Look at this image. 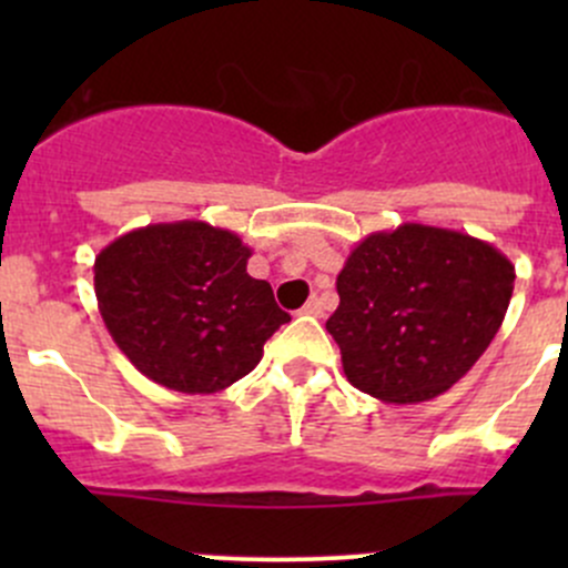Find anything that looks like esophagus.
I'll list each match as a JSON object with an SVG mask.
<instances>
[{
	"label": "esophagus",
	"mask_w": 568,
	"mask_h": 568,
	"mask_svg": "<svg viewBox=\"0 0 568 568\" xmlns=\"http://www.w3.org/2000/svg\"><path fill=\"white\" fill-rule=\"evenodd\" d=\"M302 313H305V316L321 318V316H324V307H321V302H318V300H311V302H307L305 307H302Z\"/></svg>",
	"instance_id": "34e87169"
}]
</instances>
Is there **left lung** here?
<instances>
[{
  "label": "left lung",
  "instance_id": "1",
  "mask_svg": "<svg viewBox=\"0 0 568 568\" xmlns=\"http://www.w3.org/2000/svg\"><path fill=\"white\" fill-rule=\"evenodd\" d=\"M514 263L489 242L404 222L365 236L337 274L326 329L343 374L385 404L437 398L478 363L506 318Z\"/></svg>",
  "mask_w": 568,
  "mask_h": 568
}]
</instances>
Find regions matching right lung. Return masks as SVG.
<instances>
[{"label":"right lung","mask_w":568,"mask_h":568,"mask_svg":"<svg viewBox=\"0 0 568 568\" xmlns=\"http://www.w3.org/2000/svg\"><path fill=\"white\" fill-rule=\"evenodd\" d=\"M252 250L200 220L136 227L95 255V300L120 352L168 390L209 395L247 376L291 316L247 274Z\"/></svg>","instance_id":"right-lung-1"}]
</instances>
